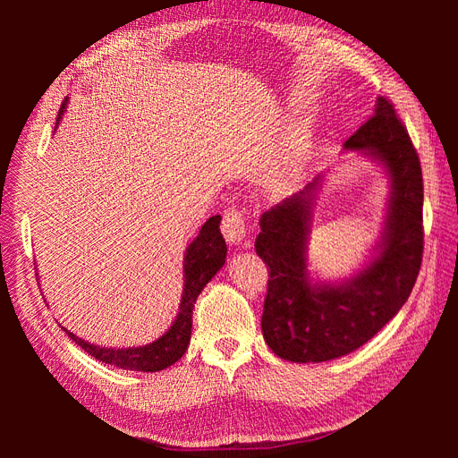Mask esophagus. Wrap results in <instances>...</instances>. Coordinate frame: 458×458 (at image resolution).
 I'll list each match as a JSON object with an SVG mask.
<instances>
[{"label":"esophagus","mask_w":458,"mask_h":458,"mask_svg":"<svg viewBox=\"0 0 458 458\" xmlns=\"http://www.w3.org/2000/svg\"><path fill=\"white\" fill-rule=\"evenodd\" d=\"M221 233L231 244H242L246 239V224L244 216L237 208H229L224 214V221H221Z\"/></svg>","instance_id":"1"}]
</instances>
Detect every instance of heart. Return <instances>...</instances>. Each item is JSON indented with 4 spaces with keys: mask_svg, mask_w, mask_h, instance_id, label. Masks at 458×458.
<instances>
[{
    "mask_svg": "<svg viewBox=\"0 0 458 458\" xmlns=\"http://www.w3.org/2000/svg\"><path fill=\"white\" fill-rule=\"evenodd\" d=\"M288 175H290V170H288V168H284V170H283V174H279V179H276V183H279V185H281V183H284L286 179H288Z\"/></svg>",
    "mask_w": 458,
    "mask_h": 458,
    "instance_id": "1",
    "label": "heart"
}]
</instances>
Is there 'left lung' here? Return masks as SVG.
Returning <instances> with one entry per match:
<instances>
[{
  "label": "left lung",
  "instance_id": "left-lung-1",
  "mask_svg": "<svg viewBox=\"0 0 458 458\" xmlns=\"http://www.w3.org/2000/svg\"><path fill=\"white\" fill-rule=\"evenodd\" d=\"M378 162L390 179V199L372 256L342 281H313L308 241L323 175L259 217L256 252L269 267L263 338L293 363H323L361 348L397 315L422 263V170L394 105L378 97L374 114L348 141Z\"/></svg>",
  "mask_w": 458,
  "mask_h": 458
}]
</instances>
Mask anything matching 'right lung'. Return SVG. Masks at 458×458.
Returning <instances> with one entry per match:
<instances>
[{"instance_id": "add662e5", "label": "right lung", "mask_w": 458, "mask_h": 458, "mask_svg": "<svg viewBox=\"0 0 458 458\" xmlns=\"http://www.w3.org/2000/svg\"><path fill=\"white\" fill-rule=\"evenodd\" d=\"M68 99H64L59 116L57 126L64 114ZM221 216H212L202 225L199 237L192 241L183 258V294L179 301V311L174 318L170 328L164 332L160 338L150 342L140 348H105V345H95L80 336L72 335L71 330H63L72 338L81 350L99 359L103 363L120 367L123 370H141V372H158L172 367L175 361L183 357L191 342V328H192V310H195V301L202 288L212 281V276L224 267L225 256H227V244L224 241V234L219 231Z\"/></svg>"}]
</instances>
